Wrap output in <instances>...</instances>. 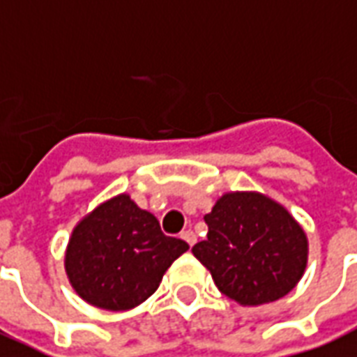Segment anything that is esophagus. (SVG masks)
Instances as JSON below:
<instances>
[{"mask_svg": "<svg viewBox=\"0 0 357 357\" xmlns=\"http://www.w3.org/2000/svg\"><path fill=\"white\" fill-rule=\"evenodd\" d=\"M181 238L184 240V242H188V245H193L195 242H197V236H195V233L190 231V229H188V231H182Z\"/></svg>", "mask_w": 357, "mask_h": 357, "instance_id": "34e87169", "label": "esophagus"}]
</instances>
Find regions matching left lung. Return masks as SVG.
<instances>
[{"mask_svg":"<svg viewBox=\"0 0 357 357\" xmlns=\"http://www.w3.org/2000/svg\"><path fill=\"white\" fill-rule=\"evenodd\" d=\"M204 222L206 240L193 245V255L240 305L275 302L302 279L307 236L273 199L259 192L225 193Z\"/></svg>","mask_w":357,"mask_h":357,"instance_id":"8db88e82","label":"left lung"}]
</instances>
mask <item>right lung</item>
<instances>
[{
  "label": "right lung",
  "instance_id": "obj_1",
  "mask_svg": "<svg viewBox=\"0 0 357 357\" xmlns=\"http://www.w3.org/2000/svg\"><path fill=\"white\" fill-rule=\"evenodd\" d=\"M190 245L165 236L158 220L121 193L74 227L65 270L79 298L95 307L126 311L160 287L165 270Z\"/></svg>",
  "mask_w": 357,
  "mask_h": 357
}]
</instances>
